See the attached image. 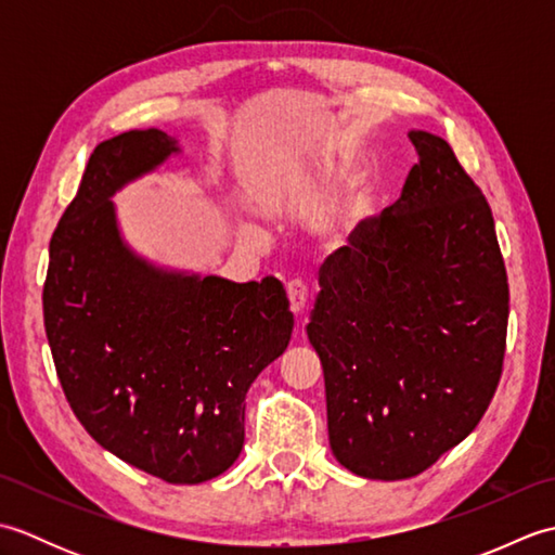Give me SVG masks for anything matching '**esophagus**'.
<instances>
[{
    "instance_id": "obj_1",
    "label": "esophagus",
    "mask_w": 555,
    "mask_h": 555,
    "mask_svg": "<svg viewBox=\"0 0 555 555\" xmlns=\"http://www.w3.org/2000/svg\"><path fill=\"white\" fill-rule=\"evenodd\" d=\"M286 291H288L291 310L296 312V314H300V312L305 310V305H308V298H310V288H308V284H305L302 279H293V281H288Z\"/></svg>"
}]
</instances>
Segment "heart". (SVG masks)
Listing matches in <instances>:
<instances>
[{
	"label": "heart",
	"instance_id": "heart-1",
	"mask_svg": "<svg viewBox=\"0 0 555 555\" xmlns=\"http://www.w3.org/2000/svg\"><path fill=\"white\" fill-rule=\"evenodd\" d=\"M348 173V167L340 162H332L326 167V179L328 181H340ZM374 203V188L367 179H358L352 181L344 197L338 199L336 207L332 209V215L326 219V241L332 245H338L340 241L348 238V233L358 227V223L370 215Z\"/></svg>",
	"mask_w": 555,
	"mask_h": 555
}]
</instances>
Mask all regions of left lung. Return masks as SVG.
Masks as SVG:
<instances>
[{"instance_id": "1", "label": "left lung", "mask_w": 555, "mask_h": 555, "mask_svg": "<svg viewBox=\"0 0 555 555\" xmlns=\"http://www.w3.org/2000/svg\"><path fill=\"white\" fill-rule=\"evenodd\" d=\"M379 217L324 259L308 338L328 443L352 475L408 479L473 431L503 372L508 276L485 193L443 138Z\"/></svg>"}]
</instances>
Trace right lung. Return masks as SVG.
Returning <instances> with one entry per match:
<instances>
[{
  "label": "right lung",
  "mask_w": 555,
  "mask_h": 555,
  "mask_svg": "<svg viewBox=\"0 0 555 555\" xmlns=\"http://www.w3.org/2000/svg\"><path fill=\"white\" fill-rule=\"evenodd\" d=\"M173 152L157 128L95 147L52 233L42 310L56 376L92 439L169 485H199L241 455L245 393L288 348L293 312L274 276L164 271L124 243L109 197Z\"/></svg>",
  "instance_id": "1"
}]
</instances>
